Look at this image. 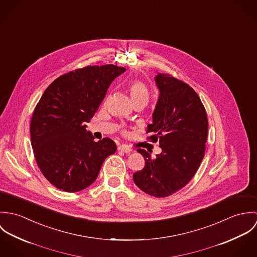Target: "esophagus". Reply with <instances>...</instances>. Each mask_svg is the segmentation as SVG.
<instances>
[{
  "label": "esophagus",
  "mask_w": 257,
  "mask_h": 257,
  "mask_svg": "<svg viewBox=\"0 0 257 257\" xmlns=\"http://www.w3.org/2000/svg\"><path fill=\"white\" fill-rule=\"evenodd\" d=\"M117 149H118L119 151H122V152H125V153H130V152L132 151V148L130 147H127V146H125V145H120V146H118Z\"/></svg>",
  "instance_id": "esophagus-1"
}]
</instances>
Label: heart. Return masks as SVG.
<instances>
[{
  "mask_svg": "<svg viewBox=\"0 0 257 257\" xmlns=\"http://www.w3.org/2000/svg\"><path fill=\"white\" fill-rule=\"evenodd\" d=\"M127 90L130 92V96L134 105L138 103H143L147 105L149 100V91L144 82L140 80L132 81L127 85Z\"/></svg>",
  "mask_w": 257,
  "mask_h": 257,
  "instance_id": "1",
  "label": "heart"
}]
</instances>
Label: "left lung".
I'll return each mask as SVG.
<instances>
[{"mask_svg": "<svg viewBox=\"0 0 257 257\" xmlns=\"http://www.w3.org/2000/svg\"><path fill=\"white\" fill-rule=\"evenodd\" d=\"M159 98L147 125V138L159 142L155 158L139 148L145 167L134 173L136 185L150 196L163 198L182 189L196 174L204 158L208 137L207 112L200 97L188 84L169 74L158 73Z\"/></svg>", "mask_w": 257, "mask_h": 257, "instance_id": "left-lung-1", "label": "left lung"}]
</instances>
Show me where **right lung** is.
Returning a JSON list of instances; mask_svg holds the SVG:
<instances>
[{
    "label": "right lung",
    "mask_w": 257,
    "mask_h": 257,
    "mask_svg": "<svg viewBox=\"0 0 257 257\" xmlns=\"http://www.w3.org/2000/svg\"><path fill=\"white\" fill-rule=\"evenodd\" d=\"M124 71L112 64L76 69L54 80L41 96L31 121L32 147L41 173L56 188L73 193L89 187L115 152L110 139L96 143L86 122Z\"/></svg>",
    "instance_id": "right-lung-1"
}]
</instances>
